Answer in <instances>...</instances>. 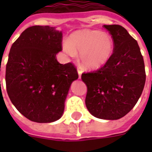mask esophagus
Returning a JSON list of instances; mask_svg holds the SVG:
<instances>
[{
  "mask_svg": "<svg viewBox=\"0 0 152 152\" xmlns=\"http://www.w3.org/2000/svg\"><path fill=\"white\" fill-rule=\"evenodd\" d=\"M77 72H78V75H79V79L81 78V74H82V70H81L80 68L78 69V70H77Z\"/></svg>",
  "mask_w": 152,
  "mask_h": 152,
  "instance_id": "34e87169",
  "label": "esophagus"
}]
</instances>
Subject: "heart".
Returning a JSON list of instances; mask_svg holds the SVG:
<instances>
[{"label": "heart", "mask_w": 152, "mask_h": 152, "mask_svg": "<svg viewBox=\"0 0 152 152\" xmlns=\"http://www.w3.org/2000/svg\"><path fill=\"white\" fill-rule=\"evenodd\" d=\"M66 53L74 57L80 53L81 65L88 70L99 69L112 57L114 42L107 33L94 30H80L72 33L62 45Z\"/></svg>", "instance_id": "obj_1"}]
</instances>
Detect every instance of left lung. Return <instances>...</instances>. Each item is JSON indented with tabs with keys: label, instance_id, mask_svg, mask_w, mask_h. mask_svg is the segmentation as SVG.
<instances>
[{
	"label": "left lung",
	"instance_id": "left-lung-1",
	"mask_svg": "<svg viewBox=\"0 0 152 152\" xmlns=\"http://www.w3.org/2000/svg\"><path fill=\"white\" fill-rule=\"evenodd\" d=\"M114 42L112 57L97 71L83 73L88 88L85 103L94 117L118 120L126 115L140 97L146 74L137 42L120 25H103Z\"/></svg>",
	"mask_w": 152,
	"mask_h": 152
}]
</instances>
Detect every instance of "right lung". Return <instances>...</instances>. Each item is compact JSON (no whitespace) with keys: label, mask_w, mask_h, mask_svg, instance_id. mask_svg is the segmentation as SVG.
Returning <instances> with one entry per match:
<instances>
[{"label":"right lung","mask_w":152,"mask_h":152,"mask_svg":"<svg viewBox=\"0 0 152 152\" xmlns=\"http://www.w3.org/2000/svg\"><path fill=\"white\" fill-rule=\"evenodd\" d=\"M62 31L32 26L12 44L6 65V89L11 102L30 121L50 123L61 118L64 102L78 73L72 63L61 64Z\"/></svg>","instance_id":"obj_1"}]
</instances>
